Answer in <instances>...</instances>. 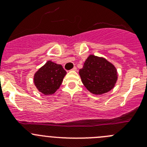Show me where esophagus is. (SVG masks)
<instances>
[{
    "mask_svg": "<svg viewBox=\"0 0 147 147\" xmlns=\"http://www.w3.org/2000/svg\"><path fill=\"white\" fill-rule=\"evenodd\" d=\"M71 70H73V71H75V70H77V67H74L72 68V69H71Z\"/></svg>",
    "mask_w": 147,
    "mask_h": 147,
    "instance_id": "obj_1",
    "label": "esophagus"
}]
</instances>
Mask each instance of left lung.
Here are the masks:
<instances>
[{
    "instance_id": "left-lung-1",
    "label": "left lung",
    "mask_w": 147,
    "mask_h": 147,
    "mask_svg": "<svg viewBox=\"0 0 147 147\" xmlns=\"http://www.w3.org/2000/svg\"><path fill=\"white\" fill-rule=\"evenodd\" d=\"M79 74L84 87L97 95L105 94L114 88L117 80L115 65L104 57L90 55Z\"/></svg>"
}]
</instances>
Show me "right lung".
I'll list each match as a JSON object with an SVG mask.
<instances>
[{"label": "right lung", "mask_w": 147, "mask_h": 147, "mask_svg": "<svg viewBox=\"0 0 147 147\" xmlns=\"http://www.w3.org/2000/svg\"><path fill=\"white\" fill-rule=\"evenodd\" d=\"M66 71L61 65L47 61L34 75V84L45 95L54 94L61 85Z\"/></svg>", "instance_id": "add662e5"}]
</instances>
